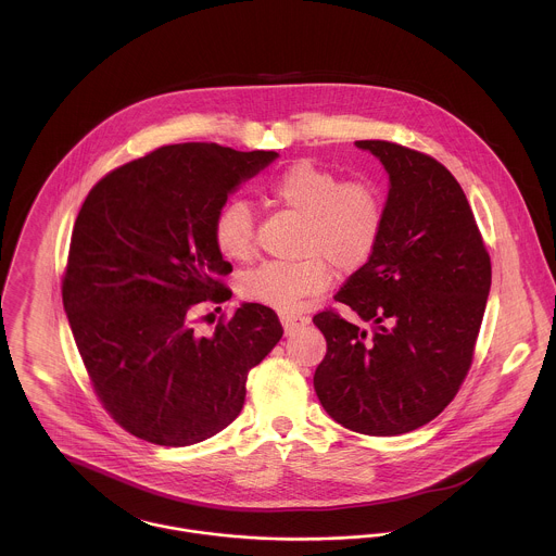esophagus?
<instances>
[{
    "mask_svg": "<svg viewBox=\"0 0 556 556\" xmlns=\"http://www.w3.org/2000/svg\"><path fill=\"white\" fill-rule=\"evenodd\" d=\"M280 323H282L285 331H287V333H291V331H295V329H300V327L308 325V323H311V318L302 317V315H291V313H282V315H280Z\"/></svg>",
    "mask_w": 556,
    "mask_h": 556,
    "instance_id": "obj_1",
    "label": "esophagus"
}]
</instances>
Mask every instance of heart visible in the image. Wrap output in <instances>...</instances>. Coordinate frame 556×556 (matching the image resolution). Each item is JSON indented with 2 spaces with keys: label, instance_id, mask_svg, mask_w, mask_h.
Here are the masks:
<instances>
[{
  "label": "heart",
  "instance_id": "b5f03b06",
  "mask_svg": "<svg viewBox=\"0 0 556 556\" xmlns=\"http://www.w3.org/2000/svg\"><path fill=\"white\" fill-rule=\"evenodd\" d=\"M267 197L304 218L295 263H265L243 278L245 298L280 313L304 308L338 274L362 269L383 229V199L368 181H342L313 160H300L276 175ZM214 241L223 256L245 261L254 252V218L245 201H227L214 218Z\"/></svg>",
  "mask_w": 556,
  "mask_h": 556
}]
</instances>
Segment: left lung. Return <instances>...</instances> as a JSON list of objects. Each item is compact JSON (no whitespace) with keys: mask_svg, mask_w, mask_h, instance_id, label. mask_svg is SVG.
<instances>
[{"mask_svg":"<svg viewBox=\"0 0 556 556\" xmlns=\"http://www.w3.org/2000/svg\"><path fill=\"white\" fill-rule=\"evenodd\" d=\"M390 175L368 263L336 293L372 336L333 311L315 372L323 408L349 430L394 437L432 421L463 386L490 293V256L456 177L390 141H355Z\"/></svg>","mask_w":556,"mask_h":556,"instance_id":"8db88e82","label":"left lung"}]
</instances>
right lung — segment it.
I'll list each match as a JSON object with an SVG mask.
<instances>
[{"instance_id":"right-lung-1","label":"right lung","mask_w":556,"mask_h":556,"mask_svg":"<svg viewBox=\"0 0 556 556\" xmlns=\"http://www.w3.org/2000/svg\"><path fill=\"white\" fill-rule=\"evenodd\" d=\"M278 159L216 143L166 146L102 177L80 207L62 298L93 390L135 437L186 447L241 410L250 368L282 338L276 313L243 302L214 333L203 302H227L233 267L214 218Z\"/></svg>"}]
</instances>
